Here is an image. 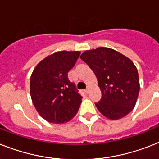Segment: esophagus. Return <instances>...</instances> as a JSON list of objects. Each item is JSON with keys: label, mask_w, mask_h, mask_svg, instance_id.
Wrapping results in <instances>:
<instances>
[{"label": "esophagus", "mask_w": 159, "mask_h": 159, "mask_svg": "<svg viewBox=\"0 0 159 159\" xmlns=\"http://www.w3.org/2000/svg\"><path fill=\"white\" fill-rule=\"evenodd\" d=\"M90 89H91V88H90V86H88L87 89H85V93H89V91H90Z\"/></svg>", "instance_id": "obj_1"}]
</instances>
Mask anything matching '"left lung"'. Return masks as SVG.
I'll return each instance as SVG.
<instances>
[{"instance_id": "1", "label": "left lung", "mask_w": 159, "mask_h": 159, "mask_svg": "<svg viewBox=\"0 0 159 159\" xmlns=\"http://www.w3.org/2000/svg\"><path fill=\"white\" fill-rule=\"evenodd\" d=\"M94 72L102 91L98 111L107 119H122L133 110L140 91L138 71L131 59L110 48L87 50L80 55Z\"/></svg>"}]
</instances>
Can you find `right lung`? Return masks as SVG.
Returning a JSON list of instances; mask_svg holds the SVG:
<instances>
[{"label":"right lung","instance_id":"right-lung-1","mask_svg":"<svg viewBox=\"0 0 159 159\" xmlns=\"http://www.w3.org/2000/svg\"><path fill=\"white\" fill-rule=\"evenodd\" d=\"M80 51H58L40 61L30 79V93L35 108L48 123L70 121L79 111L82 97L68 80Z\"/></svg>","mask_w":159,"mask_h":159}]
</instances>
